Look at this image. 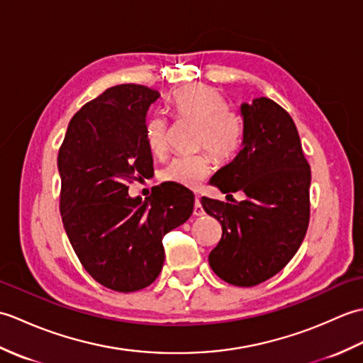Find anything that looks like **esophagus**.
<instances>
[{
  "label": "esophagus",
  "mask_w": 363,
  "mask_h": 363,
  "mask_svg": "<svg viewBox=\"0 0 363 363\" xmlns=\"http://www.w3.org/2000/svg\"><path fill=\"white\" fill-rule=\"evenodd\" d=\"M194 215H196V217H201V215H204V209H203V206H201V201H199V196L195 198Z\"/></svg>",
  "instance_id": "1"
}]
</instances>
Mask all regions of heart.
Wrapping results in <instances>:
<instances>
[{"label":"heart","instance_id":"b5f03b06","mask_svg":"<svg viewBox=\"0 0 363 363\" xmlns=\"http://www.w3.org/2000/svg\"><path fill=\"white\" fill-rule=\"evenodd\" d=\"M168 106L177 120L198 123V148H207L215 157H233L242 143L240 118L229 111L226 96L207 84H191L169 96ZM145 143L154 156H162L168 145V123L159 113H151L143 126ZM212 160L206 152L195 156H177L160 169V179L176 186L196 189L211 174Z\"/></svg>","mask_w":363,"mask_h":363}]
</instances>
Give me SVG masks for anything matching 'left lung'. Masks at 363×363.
Returning a JSON list of instances; mask_svg holds the SVG:
<instances>
[{"mask_svg": "<svg viewBox=\"0 0 363 363\" xmlns=\"http://www.w3.org/2000/svg\"><path fill=\"white\" fill-rule=\"evenodd\" d=\"M242 150L212 176L223 194L245 201L201 198L223 234L209 254L213 273L237 287H252L279 273L303 243L311 218V167L289 112L269 98L240 107ZM233 196V195H230Z\"/></svg>", "mask_w": 363, "mask_h": 363, "instance_id": "obj_1", "label": "left lung"}]
</instances>
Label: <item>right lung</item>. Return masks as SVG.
Listing matches in <instances>:
<instances>
[{
	"label": "right lung",
	"mask_w": 363,
	"mask_h": 363,
	"mask_svg": "<svg viewBox=\"0 0 363 363\" xmlns=\"http://www.w3.org/2000/svg\"><path fill=\"white\" fill-rule=\"evenodd\" d=\"M159 96L138 84L107 89L73 115L59 148L68 240L96 282L121 293L156 281L165 260L162 238L194 212V194L176 184H160L145 203L128 195V184L152 172L143 126Z\"/></svg>",
	"instance_id": "add662e5"
}]
</instances>
